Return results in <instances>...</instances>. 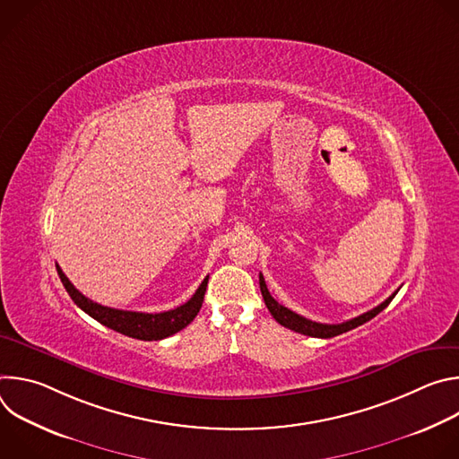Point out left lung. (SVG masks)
<instances>
[{
	"label": "left lung",
	"instance_id": "1",
	"mask_svg": "<svg viewBox=\"0 0 459 459\" xmlns=\"http://www.w3.org/2000/svg\"><path fill=\"white\" fill-rule=\"evenodd\" d=\"M259 289H261V296H264L269 312L273 314V317H274L280 325L287 326V329H290V331H294V333H299V334H305V336H312V338H334V336H338V334H343V333H349V331L356 329V326H359V325L370 321V319H372L374 316H377L383 308H386L388 303H390L392 299H394V296L398 294V290H396L394 294L388 296L381 305L374 307L372 310H368V312H365V314H361V316H358V317H352V319H349V321L336 323V325H326V323H316V321H312V319H307V317H303V316L292 312L290 308L280 305V303L271 296L264 274H259Z\"/></svg>",
	"mask_w": 459,
	"mask_h": 459
}]
</instances>
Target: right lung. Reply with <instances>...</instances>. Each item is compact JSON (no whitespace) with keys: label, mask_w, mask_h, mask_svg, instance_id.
Here are the masks:
<instances>
[{"label":"right lung","mask_w":459,"mask_h":459,"mask_svg":"<svg viewBox=\"0 0 459 459\" xmlns=\"http://www.w3.org/2000/svg\"><path fill=\"white\" fill-rule=\"evenodd\" d=\"M57 276L65 287V290L69 292V296L73 298V301L83 310L87 312L91 317H94L96 321H100L101 325L108 326V329L125 334L128 338L134 340H143V342H158L163 338H169L176 333H179L181 329L198 316L202 305H204V296L207 290V283H209V276L202 281V285L198 287V290L194 292V296L167 312H158V314H147V312H133V310H119V308H110V307H103L92 299H89L87 296H83L71 281L69 278L63 274V271L59 269V265H56Z\"/></svg>","instance_id":"1"}]
</instances>
